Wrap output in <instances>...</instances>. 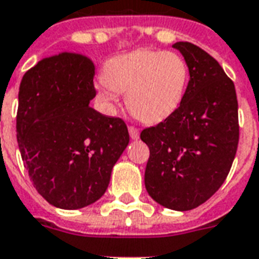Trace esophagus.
<instances>
[{
    "label": "esophagus",
    "instance_id": "1",
    "mask_svg": "<svg viewBox=\"0 0 259 259\" xmlns=\"http://www.w3.org/2000/svg\"><path fill=\"white\" fill-rule=\"evenodd\" d=\"M128 132H130V136H131L132 140L139 139V130L136 127H128Z\"/></svg>",
    "mask_w": 259,
    "mask_h": 259
}]
</instances>
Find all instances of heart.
<instances>
[{"label": "heart", "mask_w": 259, "mask_h": 259, "mask_svg": "<svg viewBox=\"0 0 259 259\" xmlns=\"http://www.w3.org/2000/svg\"><path fill=\"white\" fill-rule=\"evenodd\" d=\"M189 82L185 59L171 51L140 48L104 65L97 98L112 109L116 93H125L128 111L147 124L169 119L181 107Z\"/></svg>", "instance_id": "b5f03b06"}]
</instances>
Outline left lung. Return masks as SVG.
<instances>
[{
    "label": "left lung",
    "mask_w": 259,
    "mask_h": 259,
    "mask_svg": "<svg viewBox=\"0 0 259 259\" xmlns=\"http://www.w3.org/2000/svg\"><path fill=\"white\" fill-rule=\"evenodd\" d=\"M173 47L190 78L178 111L140 134L150 148L144 185L158 204L189 211L212 197L230 173L239 142L238 100L234 82L209 54L188 41Z\"/></svg>",
    "instance_id": "8db88e82"
}]
</instances>
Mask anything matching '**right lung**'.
Wrapping results in <instances>:
<instances>
[{
    "instance_id": "add662e5",
    "label": "right lung",
    "mask_w": 259,
    "mask_h": 259,
    "mask_svg": "<svg viewBox=\"0 0 259 259\" xmlns=\"http://www.w3.org/2000/svg\"><path fill=\"white\" fill-rule=\"evenodd\" d=\"M94 65L79 54L44 58L24 74L17 143L36 190L51 205L79 209L105 193L130 143L127 125L90 108Z\"/></svg>"
}]
</instances>
